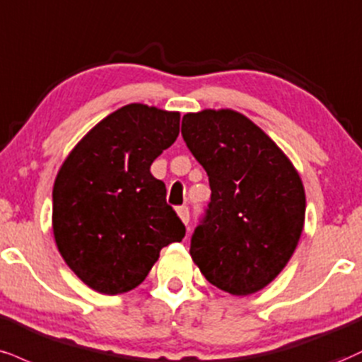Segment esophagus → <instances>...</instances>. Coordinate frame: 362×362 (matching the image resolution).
<instances>
[{"label": "esophagus", "instance_id": "1", "mask_svg": "<svg viewBox=\"0 0 362 362\" xmlns=\"http://www.w3.org/2000/svg\"><path fill=\"white\" fill-rule=\"evenodd\" d=\"M177 212H178V217H180V219H182V223L189 224V221H190V211H189V207H187V206L178 207Z\"/></svg>", "mask_w": 362, "mask_h": 362}]
</instances>
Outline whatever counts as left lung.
I'll list each match as a JSON object with an SVG mask.
<instances>
[{"mask_svg":"<svg viewBox=\"0 0 362 362\" xmlns=\"http://www.w3.org/2000/svg\"><path fill=\"white\" fill-rule=\"evenodd\" d=\"M182 136L211 187L190 238L194 263L230 295L264 288L288 263L303 229L305 190L297 170L236 111L185 115Z\"/></svg>","mask_w":362,"mask_h":362,"instance_id":"8db88e82","label":"left lung"}]
</instances>
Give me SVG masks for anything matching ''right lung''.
Returning a JSON list of instances; mask_svg holds the SVG:
<instances>
[{"label":"right lung","instance_id":"add662e5","mask_svg":"<svg viewBox=\"0 0 362 362\" xmlns=\"http://www.w3.org/2000/svg\"><path fill=\"white\" fill-rule=\"evenodd\" d=\"M180 115L128 104L94 126L55 178L54 236L69 268L106 295L145 280L162 247L185 226L151 175L156 156L178 136Z\"/></svg>","mask_w":362,"mask_h":362}]
</instances>
